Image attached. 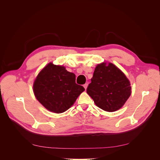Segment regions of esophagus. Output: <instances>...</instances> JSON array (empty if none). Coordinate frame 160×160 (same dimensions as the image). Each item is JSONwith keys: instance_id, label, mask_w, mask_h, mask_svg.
Masks as SVG:
<instances>
[{"instance_id": "1", "label": "esophagus", "mask_w": 160, "mask_h": 160, "mask_svg": "<svg viewBox=\"0 0 160 160\" xmlns=\"http://www.w3.org/2000/svg\"><path fill=\"white\" fill-rule=\"evenodd\" d=\"M88 83H85L84 85H83V87H84V88H85V89H87V88H88Z\"/></svg>"}]
</instances>
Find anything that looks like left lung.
<instances>
[{"mask_svg":"<svg viewBox=\"0 0 160 160\" xmlns=\"http://www.w3.org/2000/svg\"><path fill=\"white\" fill-rule=\"evenodd\" d=\"M91 80L87 93L95 104L104 111L118 110L131 95L129 80L113 63L98 64Z\"/></svg>","mask_w":160,"mask_h":160,"instance_id":"obj_1","label":"left lung"}]
</instances>
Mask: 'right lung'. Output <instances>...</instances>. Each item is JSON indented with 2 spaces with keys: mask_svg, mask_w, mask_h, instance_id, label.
Here are the masks:
<instances>
[{
  "mask_svg": "<svg viewBox=\"0 0 160 160\" xmlns=\"http://www.w3.org/2000/svg\"><path fill=\"white\" fill-rule=\"evenodd\" d=\"M76 76L64 67L48 63L33 83V93L48 110L56 113L65 112L85 90L76 83Z\"/></svg>",
  "mask_w": 160,
  "mask_h": 160,
  "instance_id": "obj_1",
  "label": "right lung"
}]
</instances>
